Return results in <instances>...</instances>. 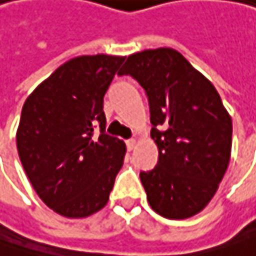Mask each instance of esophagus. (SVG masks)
I'll use <instances>...</instances> for the list:
<instances>
[{
    "mask_svg": "<svg viewBox=\"0 0 256 256\" xmlns=\"http://www.w3.org/2000/svg\"><path fill=\"white\" fill-rule=\"evenodd\" d=\"M137 146V140H134V138H131V140H128L126 141V148L131 152V150H134V147Z\"/></svg>",
    "mask_w": 256,
    "mask_h": 256,
    "instance_id": "34e87169",
    "label": "esophagus"
}]
</instances>
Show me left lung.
Masks as SVG:
<instances>
[{
	"mask_svg": "<svg viewBox=\"0 0 256 256\" xmlns=\"http://www.w3.org/2000/svg\"><path fill=\"white\" fill-rule=\"evenodd\" d=\"M119 76L137 80L148 99L158 162L140 172V179L150 207L174 220L198 214L214 196L230 160L232 119L220 94L170 48L130 55Z\"/></svg>",
	"mask_w": 256,
	"mask_h": 256,
	"instance_id": "left-lung-1",
	"label": "left lung"
}]
</instances>
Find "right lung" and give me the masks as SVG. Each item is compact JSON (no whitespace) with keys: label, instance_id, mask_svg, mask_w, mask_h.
I'll return each instance as SVG.
<instances>
[{"label":"right lung","instance_id":"1","mask_svg":"<svg viewBox=\"0 0 256 256\" xmlns=\"http://www.w3.org/2000/svg\"><path fill=\"white\" fill-rule=\"evenodd\" d=\"M124 60L103 54L72 58L23 104L18 157L40 200L68 218L102 210L122 168L126 147L104 132L103 98Z\"/></svg>","mask_w":256,"mask_h":256}]
</instances>
